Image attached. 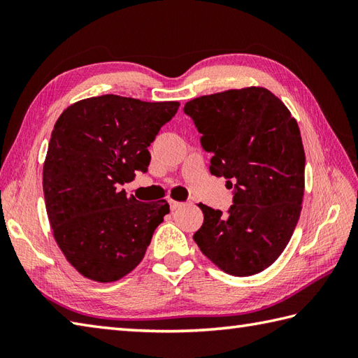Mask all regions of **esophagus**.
Segmentation results:
<instances>
[{
	"instance_id": "34e87169",
	"label": "esophagus",
	"mask_w": 358,
	"mask_h": 358,
	"mask_svg": "<svg viewBox=\"0 0 358 358\" xmlns=\"http://www.w3.org/2000/svg\"><path fill=\"white\" fill-rule=\"evenodd\" d=\"M169 206H171L172 210H177V209H180L181 206H183V203L175 201V200H169Z\"/></svg>"
}]
</instances>
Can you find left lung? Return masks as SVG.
<instances>
[{"label": "left lung", "instance_id": "8db88e82", "mask_svg": "<svg viewBox=\"0 0 358 358\" xmlns=\"http://www.w3.org/2000/svg\"><path fill=\"white\" fill-rule=\"evenodd\" d=\"M183 110L212 154L210 173L234 186L226 214L200 204L204 222L194 240L231 275L262 272L285 250L301 212L306 159L299 124L264 87L204 95Z\"/></svg>", "mask_w": 358, "mask_h": 358}]
</instances>
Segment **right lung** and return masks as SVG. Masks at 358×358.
Returning <instances> with one entry per match:
<instances>
[{
  "label": "right lung",
  "mask_w": 358,
  "mask_h": 358,
  "mask_svg": "<svg viewBox=\"0 0 358 358\" xmlns=\"http://www.w3.org/2000/svg\"><path fill=\"white\" fill-rule=\"evenodd\" d=\"M180 103L120 95L69 106L52 131L43 167L45 210L59 249L81 275L117 281L138 264L166 214V200L143 203L124 183L148 172V148Z\"/></svg>",
  "instance_id": "1"
}]
</instances>
